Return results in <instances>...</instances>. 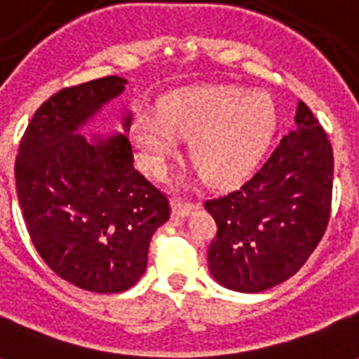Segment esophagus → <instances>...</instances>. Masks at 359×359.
<instances>
[{
  "label": "esophagus",
  "instance_id": "obj_1",
  "mask_svg": "<svg viewBox=\"0 0 359 359\" xmlns=\"http://www.w3.org/2000/svg\"><path fill=\"white\" fill-rule=\"evenodd\" d=\"M171 207H173V214L177 218H184V216H188L196 208V205L190 201H182V199H175Z\"/></svg>",
  "mask_w": 359,
  "mask_h": 359
}]
</instances>
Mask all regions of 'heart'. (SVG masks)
<instances>
[{
	"label": "heart",
	"mask_w": 359,
	"mask_h": 359,
	"mask_svg": "<svg viewBox=\"0 0 359 359\" xmlns=\"http://www.w3.org/2000/svg\"><path fill=\"white\" fill-rule=\"evenodd\" d=\"M278 123L266 93L240 87H191L171 93L160 114L141 109L130 135L141 165L162 175L179 149V137H190V160L207 182L225 186L253 169L266 151Z\"/></svg>",
	"instance_id": "1"
}]
</instances>
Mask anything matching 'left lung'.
Returning a JSON list of instances; mask_svg holds the SVG:
<instances>
[{
	"mask_svg": "<svg viewBox=\"0 0 359 359\" xmlns=\"http://www.w3.org/2000/svg\"><path fill=\"white\" fill-rule=\"evenodd\" d=\"M294 123L250 180L205 203L218 225L208 268L231 290L262 292L283 283L304 266L328 227L332 143L302 100Z\"/></svg>",
	"mask_w": 359,
	"mask_h": 359,
	"instance_id": "obj_1",
	"label": "left lung"
}]
</instances>
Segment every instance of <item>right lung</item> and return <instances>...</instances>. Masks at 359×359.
<instances>
[{"label":"right lung","mask_w":359,"mask_h":359,"mask_svg":"<svg viewBox=\"0 0 359 359\" xmlns=\"http://www.w3.org/2000/svg\"><path fill=\"white\" fill-rule=\"evenodd\" d=\"M106 76L65 87L36 109L14 163L31 242L65 281L111 294L137 283L154 231L169 219L165 194L134 168L128 137L87 141L78 130L124 91ZM132 117L123 121L128 132Z\"/></svg>","instance_id":"add662e5"}]
</instances>
